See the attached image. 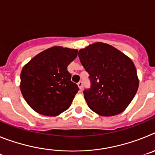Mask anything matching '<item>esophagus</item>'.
Instances as JSON below:
<instances>
[{"label": "esophagus", "instance_id": "esophagus-1", "mask_svg": "<svg viewBox=\"0 0 155 155\" xmlns=\"http://www.w3.org/2000/svg\"><path fill=\"white\" fill-rule=\"evenodd\" d=\"M78 85L80 90H82V88H83V81H79L78 83Z\"/></svg>", "mask_w": 155, "mask_h": 155}]
</instances>
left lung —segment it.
I'll return each instance as SVG.
<instances>
[{
    "mask_svg": "<svg viewBox=\"0 0 155 155\" xmlns=\"http://www.w3.org/2000/svg\"><path fill=\"white\" fill-rule=\"evenodd\" d=\"M78 57L91 82L90 88L84 91L88 107L102 116L121 113L134 98L139 85L133 61L103 42L81 49Z\"/></svg>",
    "mask_w": 155,
    "mask_h": 155,
    "instance_id": "8db88e82",
    "label": "left lung"
}]
</instances>
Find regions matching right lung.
<instances>
[{
    "mask_svg": "<svg viewBox=\"0 0 155 155\" xmlns=\"http://www.w3.org/2000/svg\"><path fill=\"white\" fill-rule=\"evenodd\" d=\"M77 56V50L53 46L24 66L20 89L28 105L36 113L56 116L71 106L79 88L71 81L68 66Z\"/></svg>",
    "mask_w": 155,
    "mask_h": 155,
    "instance_id": "obj_1",
    "label": "right lung"
}]
</instances>
